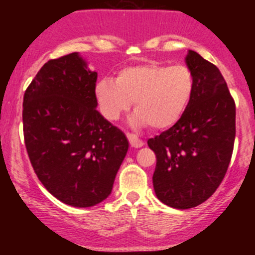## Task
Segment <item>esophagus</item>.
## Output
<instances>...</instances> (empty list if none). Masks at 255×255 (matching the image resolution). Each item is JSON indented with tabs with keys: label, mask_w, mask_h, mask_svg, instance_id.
Wrapping results in <instances>:
<instances>
[{
	"label": "esophagus",
	"mask_w": 255,
	"mask_h": 255,
	"mask_svg": "<svg viewBox=\"0 0 255 255\" xmlns=\"http://www.w3.org/2000/svg\"><path fill=\"white\" fill-rule=\"evenodd\" d=\"M127 137H128V141H129L130 146H133V147H141V146L144 145V141H142L140 137H137L136 134L127 133Z\"/></svg>",
	"instance_id": "1"
}]
</instances>
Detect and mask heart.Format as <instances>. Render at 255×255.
I'll return each mask as SVG.
<instances>
[{
    "label": "heart",
    "instance_id": "1",
    "mask_svg": "<svg viewBox=\"0 0 255 255\" xmlns=\"http://www.w3.org/2000/svg\"><path fill=\"white\" fill-rule=\"evenodd\" d=\"M194 89V75L184 64L146 63L122 69L116 81L99 80L96 97L105 119H119L133 102L134 124L164 129L182 118Z\"/></svg>",
    "mask_w": 255,
    "mask_h": 255
}]
</instances>
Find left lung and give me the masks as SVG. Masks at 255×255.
<instances>
[{
	"instance_id": "left-lung-1",
	"label": "left lung",
	"mask_w": 255,
	"mask_h": 255,
	"mask_svg": "<svg viewBox=\"0 0 255 255\" xmlns=\"http://www.w3.org/2000/svg\"><path fill=\"white\" fill-rule=\"evenodd\" d=\"M195 89L182 118L147 140L157 158L153 188L162 203L187 210L206 201L227 174L235 141V101L215 64L186 57Z\"/></svg>"
}]
</instances>
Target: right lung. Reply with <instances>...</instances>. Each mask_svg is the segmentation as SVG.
<instances>
[{
  "instance_id": "right-lung-1",
  "label": "right lung",
  "mask_w": 255,
  "mask_h": 255,
  "mask_svg": "<svg viewBox=\"0 0 255 255\" xmlns=\"http://www.w3.org/2000/svg\"><path fill=\"white\" fill-rule=\"evenodd\" d=\"M97 73L77 52L49 60L25 91L26 151L43 186L62 203L95 206L109 197L127 137L98 113Z\"/></svg>"
}]
</instances>
